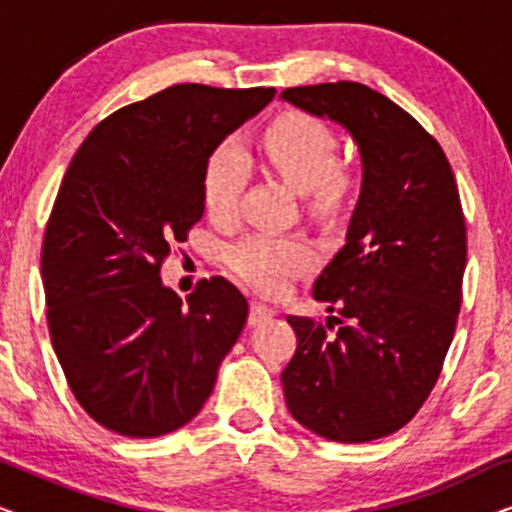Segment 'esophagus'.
<instances>
[{
	"label": "esophagus",
	"mask_w": 512,
	"mask_h": 512,
	"mask_svg": "<svg viewBox=\"0 0 512 512\" xmlns=\"http://www.w3.org/2000/svg\"><path fill=\"white\" fill-rule=\"evenodd\" d=\"M275 317V310L268 305H261V303H251V310H249V324L251 326H261L265 321H270Z\"/></svg>",
	"instance_id": "34e87169"
}]
</instances>
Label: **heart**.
Masks as SVG:
<instances>
[{
	"label": "heart",
	"mask_w": 512,
	"mask_h": 512,
	"mask_svg": "<svg viewBox=\"0 0 512 512\" xmlns=\"http://www.w3.org/2000/svg\"><path fill=\"white\" fill-rule=\"evenodd\" d=\"M263 151L270 165L298 191H312L321 205L338 202L352 184L349 167L335 165L338 139L324 121L310 114H286L265 130ZM247 158L235 142H223L207 158L202 193L209 214L228 216L235 209ZM314 263L312 244L298 235L256 233L228 249V265L244 284L277 296L286 284Z\"/></svg>",
	"instance_id": "heart-1"
}]
</instances>
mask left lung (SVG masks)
Returning a JSON list of instances; mask_svg holds the SVG:
<instances>
[{
  "label": "left lung",
  "instance_id": "1",
  "mask_svg": "<svg viewBox=\"0 0 512 512\" xmlns=\"http://www.w3.org/2000/svg\"><path fill=\"white\" fill-rule=\"evenodd\" d=\"M279 97L342 125L363 167L345 247L314 282V298L338 307L340 328L328 335L317 321L286 317L298 347L282 373L284 398L317 436L368 443L417 415L454 338L466 268L457 181L436 139L363 83Z\"/></svg>",
  "mask_w": 512,
  "mask_h": 512
}]
</instances>
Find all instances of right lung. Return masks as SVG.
Masks as SVG:
<instances>
[{
    "mask_svg": "<svg viewBox=\"0 0 512 512\" xmlns=\"http://www.w3.org/2000/svg\"><path fill=\"white\" fill-rule=\"evenodd\" d=\"M275 93L179 83L114 111L74 153L46 226L41 282L62 373L104 429L165 436L212 394L247 300L214 277L184 303L160 265L202 219L207 158Z\"/></svg>",
    "mask_w": 512,
    "mask_h": 512,
    "instance_id": "add662e5",
    "label": "right lung"
}]
</instances>
